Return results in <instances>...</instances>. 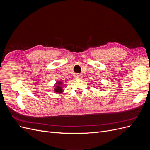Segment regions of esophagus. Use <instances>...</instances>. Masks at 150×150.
<instances>
[{
    "label": "esophagus",
    "instance_id": "34e87169",
    "mask_svg": "<svg viewBox=\"0 0 150 150\" xmlns=\"http://www.w3.org/2000/svg\"><path fill=\"white\" fill-rule=\"evenodd\" d=\"M74 78L75 79H81V76L79 74H76L74 75Z\"/></svg>",
    "mask_w": 150,
    "mask_h": 150
}]
</instances>
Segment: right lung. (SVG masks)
Listing matches in <instances>:
<instances>
[{"mask_svg": "<svg viewBox=\"0 0 150 150\" xmlns=\"http://www.w3.org/2000/svg\"><path fill=\"white\" fill-rule=\"evenodd\" d=\"M62 81H58L54 86V92L56 94H62L64 91L62 89Z\"/></svg>", "mask_w": 150, "mask_h": 150, "instance_id": "right-lung-1", "label": "right lung"}]
</instances>
